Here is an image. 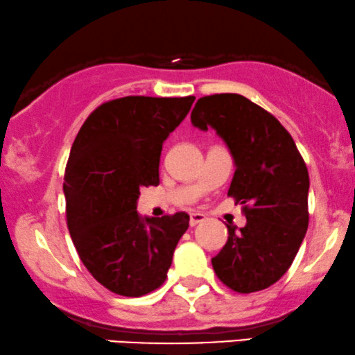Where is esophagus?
<instances>
[{
    "mask_svg": "<svg viewBox=\"0 0 355 355\" xmlns=\"http://www.w3.org/2000/svg\"><path fill=\"white\" fill-rule=\"evenodd\" d=\"M205 220H207V216H205L203 213H191V215H190V226H196V225L203 223Z\"/></svg>",
    "mask_w": 355,
    "mask_h": 355,
    "instance_id": "esophagus-1",
    "label": "esophagus"
}]
</instances>
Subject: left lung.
Masks as SVG:
<instances>
[{
    "instance_id": "left-lung-1",
    "label": "left lung",
    "mask_w": 355,
    "mask_h": 355,
    "mask_svg": "<svg viewBox=\"0 0 355 355\" xmlns=\"http://www.w3.org/2000/svg\"><path fill=\"white\" fill-rule=\"evenodd\" d=\"M191 123L213 129L234 162L228 195L246 205V225L228 226V241L213 270L236 293L275 284L296 258L307 232L309 173L289 132L276 117L240 94L196 101Z\"/></svg>"
}]
</instances>
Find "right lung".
I'll use <instances>...</instances> for the list:
<instances>
[{
	"instance_id": "add662e5",
	"label": "right lung",
	"mask_w": 355,
	"mask_h": 355,
	"mask_svg": "<svg viewBox=\"0 0 355 355\" xmlns=\"http://www.w3.org/2000/svg\"><path fill=\"white\" fill-rule=\"evenodd\" d=\"M195 97L129 96L89 115L72 144L64 177L67 226L80 261L109 291L139 297L164 283L185 211L142 216L140 189L159 185L164 142Z\"/></svg>"
}]
</instances>
